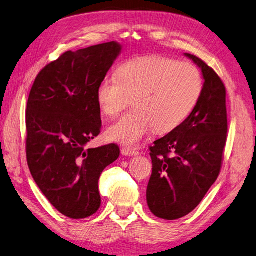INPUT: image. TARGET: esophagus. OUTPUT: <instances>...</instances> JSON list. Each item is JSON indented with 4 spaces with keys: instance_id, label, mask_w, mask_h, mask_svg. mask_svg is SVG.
<instances>
[{
    "instance_id": "34e87169",
    "label": "esophagus",
    "mask_w": 256,
    "mask_h": 256,
    "mask_svg": "<svg viewBox=\"0 0 256 256\" xmlns=\"http://www.w3.org/2000/svg\"><path fill=\"white\" fill-rule=\"evenodd\" d=\"M121 154L124 156H137L140 155V152L136 150L135 148H132V147H124L121 150Z\"/></svg>"
}]
</instances>
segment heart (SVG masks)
<instances>
[{
  "label": "heart",
  "instance_id": "obj_1",
  "mask_svg": "<svg viewBox=\"0 0 256 256\" xmlns=\"http://www.w3.org/2000/svg\"><path fill=\"white\" fill-rule=\"evenodd\" d=\"M116 76L101 80L96 96L108 116H118L132 102L134 109L106 132L110 140L126 145L138 144L154 129L158 134L176 129L194 109L204 88L194 65L158 55L126 60Z\"/></svg>",
  "mask_w": 256,
  "mask_h": 256
}]
</instances>
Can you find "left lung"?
<instances>
[{
    "mask_svg": "<svg viewBox=\"0 0 256 256\" xmlns=\"http://www.w3.org/2000/svg\"><path fill=\"white\" fill-rule=\"evenodd\" d=\"M184 55L202 72V93L183 124L150 148L153 172L147 204L166 220L186 216L204 198L220 172L227 140L225 85L204 60Z\"/></svg>",
    "mask_w": 256,
    "mask_h": 256,
    "instance_id": "8db88e82",
    "label": "left lung"
}]
</instances>
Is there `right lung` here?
Returning a JSON list of instances; mask_svg holds the SVG:
<instances>
[{"label": "right lung", "instance_id": "1", "mask_svg": "<svg viewBox=\"0 0 256 256\" xmlns=\"http://www.w3.org/2000/svg\"><path fill=\"white\" fill-rule=\"evenodd\" d=\"M121 48L111 42L66 52L44 67L29 94L26 150L31 176L49 202L72 219L98 212V178L120 155L116 144L85 146L101 132L96 86Z\"/></svg>", "mask_w": 256, "mask_h": 256}]
</instances>
